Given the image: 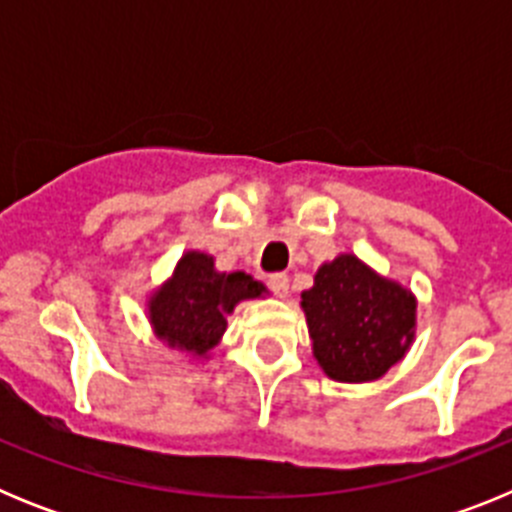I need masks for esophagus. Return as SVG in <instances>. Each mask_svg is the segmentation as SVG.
<instances>
[{
	"instance_id": "1",
	"label": "esophagus",
	"mask_w": 512,
	"mask_h": 512,
	"mask_svg": "<svg viewBox=\"0 0 512 512\" xmlns=\"http://www.w3.org/2000/svg\"><path fill=\"white\" fill-rule=\"evenodd\" d=\"M269 287L277 297H287L289 295V277L287 274H271Z\"/></svg>"
}]
</instances>
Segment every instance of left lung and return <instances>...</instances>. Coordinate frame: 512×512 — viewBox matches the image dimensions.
Wrapping results in <instances>:
<instances>
[{
	"label": "left lung",
	"mask_w": 512,
	"mask_h": 512,
	"mask_svg": "<svg viewBox=\"0 0 512 512\" xmlns=\"http://www.w3.org/2000/svg\"><path fill=\"white\" fill-rule=\"evenodd\" d=\"M302 310L312 354L336 382L379 379L415 336V297L351 253L320 266Z\"/></svg>",
	"instance_id": "obj_1"
}]
</instances>
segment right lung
<instances>
[{
    "instance_id": "add662e5",
    "label": "right lung",
    "mask_w": 512,
    "mask_h": 512,
    "mask_svg": "<svg viewBox=\"0 0 512 512\" xmlns=\"http://www.w3.org/2000/svg\"><path fill=\"white\" fill-rule=\"evenodd\" d=\"M266 287L243 271L215 269V259L200 251L184 253L174 277L148 302L158 338L197 356H205L225 333V315L241 300L261 297Z\"/></svg>"
}]
</instances>
